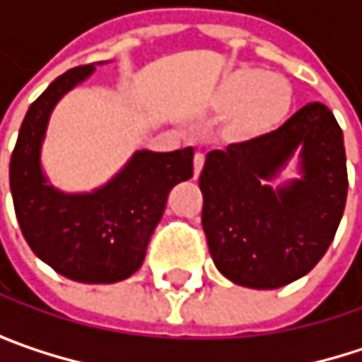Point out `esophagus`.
<instances>
[{
  "mask_svg": "<svg viewBox=\"0 0 362 362\" xmlns=\"http://www.w3.org/2000/svg\"><path fill=\"white\" fill-rule=\"evenodd\" d=\"M203 163H205V157H203L201 153H197V155H194V159H192V168H194V178H199V174H201V170H203Z\"/></svg>",
  "mask_w": 362,
  "mask_h": 362,
  "instance_id": "esophagus-1",
  "label": "esophagus"
}]
</instances>
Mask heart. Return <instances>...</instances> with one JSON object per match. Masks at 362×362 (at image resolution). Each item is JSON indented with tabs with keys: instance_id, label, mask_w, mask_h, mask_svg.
I'll list each match as a JSON object with an SVG mask.
<instances>
[{
	"instance_id": "obj_1",
	"label": "heart",
	"mask_w": 362,
	"mask_h": 362,
	"mask_svg": "<svg viewBox=\"0 0 362 362\" xmlns=\"http://www.w3.org/2000/svg\"><path fill=\"white\" fill-rule=\"evenodd\" d=\"M214 105L228 112V132L233 136L255 138L285 121L291 109V86L281 75L243 69L222 81Z\"/></svg>"
}]
</instances>
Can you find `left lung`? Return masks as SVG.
<instances>
[{"instance_id":"left-lung-1","label":"left lung","mask_w":362,"mask_h":362,"mask_svg":"<svg viewBox=\"0 0 362 362\" xmlns=\"http://www.w3.org/2000/svg\"><path fill=\"white\" fill-rule=\"evenodd\" d=\"M298 146L305 178L272 191L265 180ZM199 188L218 270L243 287H283L319 264L339 226L348 194L341 127L325 105L310 103L270 134L211 151Z\"/></svg>"}]
</instances>
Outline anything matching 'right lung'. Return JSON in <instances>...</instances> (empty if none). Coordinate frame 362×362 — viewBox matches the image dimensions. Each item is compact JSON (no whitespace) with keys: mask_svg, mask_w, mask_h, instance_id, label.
I'll list each match as a JSON object with an SVG mask.
<instances>
[{"mask_svg":"<svg viewBox=\"0 0 362 362\" xmlns=\"http://www.w3.org/2000/svg\"><path fill=\"white\" fill-rule=\"evenodd\" d=\"M94 64L58 79L29 107L10 159L14 211L29 247L45 264L79 283H117L144 262L170 190L192 176V148L138 151L112 180L92 194H62L41 174L39 148L54 105L83 81Z\"/></svg>","mask_w":362,"mask_h":362,"instance_id":"right-lung-1","label":"right lung"}]
</instances>
